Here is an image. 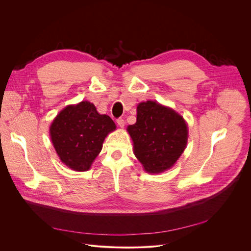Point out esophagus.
<instances>
[{"mask_svg": "<svg viewBox=\"0 0 251 251\" xmlns=\"http://www.w3.org/2000/svg\"><path fill=\"white\" fill-rule=\"evenodd\" d=\"M116 122H117V124H118L119 127H124V125H125V121H124V119H122V118L117 119Z\"/></svg>", "mask_w": 251, "mask_h": 251, "instance_id": "obj_1", "label": "esophagus"}]
</instances>
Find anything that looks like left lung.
<instances>
[{"mask_svg":"<svg viewBox=\"0 0 251 251\" xmlns=\"http://www.w3.org/2000/svg\"><path fill=\"white\" fill-rule=\"evenodd\" d=\"M127 130L135 156L149 173L171 168L187 145L188 127L183 117L154 101L138 105L137 121Z\"/></svg>","mask_w":251,"mask_h":251,"instance_id":"1","label":"left lung"}]
</instances>
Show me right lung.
<instances>
[{
  "label": "right lung",
  "mask_w": 251,
  "mask_h": 251,
  "mask_svg": "<svg viewBox=\"0 0 251 251\" xmlns=\"http://www.w3.org/2000/svg\"><path fill=\"white\" fill-rule=\"evenodd\" d=\"M115 129L108 115H100L92 103L82 101L59 112L50 126V137L62 163L82 172L90 168L105 137Z\"/></svg>",
  "instance_id": "add662e5"
}]
</instances>
